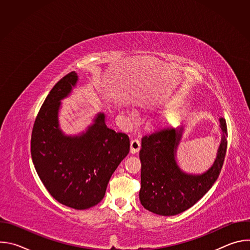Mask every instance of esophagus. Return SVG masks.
<instances>
[{
  "label": "esophagus",
  "mask_w": 250,
  "mask_h": 250,
  "mask_svg": "<svg viewBox=\"0 0 250 250\" xmlns=\"http://www.w3.org/2000/svg\"><path fill=\"white\" fill-rule=\"evenodd\" d=\"M140 149V141L138 139H132L130 141V152L132 154L137 153Z\"/></svg>",
  "instance_id": "1"
}]
</instances>
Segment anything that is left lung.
Returning a JSON list of instances; mask_svg holds the SVG:
<instances>
[{
	"label": "left lung",
	"instance_id": "left-lung-1",
	"mask_svg": "<svg viewBox=\"0 0 250 250\" xmlns=\"http://www.w3.org/2000/svg\"><path fill=\"white\" fill-rule=\"evenodd\" d=\"M223 132L217 158L203 174L183 172L176 162V151L183 127H164L141 139V205L159 216H175L194 206L218 179L228 147V128L220 119Z\"/></svg>",
	"mask_w": 250,
	"mask_h": 250
}]
</instances>
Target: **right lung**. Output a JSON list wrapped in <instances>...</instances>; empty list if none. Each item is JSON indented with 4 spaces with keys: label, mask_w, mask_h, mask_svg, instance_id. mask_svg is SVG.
Listing matches in <instances>:
<instances>
[{
    "label": "right lung",
    "mask_w": 250,
    "mask_h": 250,
    "mask_svg": "<svg viewBox=\"0 0 250 250\" xmlns=\"http://www.w3.org/2000/svg\"><path fill=\"white\" fill-rule=\"evenodd\" d=\"M78 81L70 72L47 95L35 119L30 141L35 170L49 194L60 204L86 209L99 204L111 176L129 152V138L106 126L100 113L80 135L68 136L59 128L60 101Z\"/></svg>",
    "instance_id": "right-lung-1"
}]
</instances>
